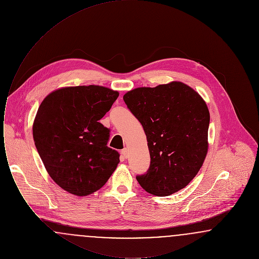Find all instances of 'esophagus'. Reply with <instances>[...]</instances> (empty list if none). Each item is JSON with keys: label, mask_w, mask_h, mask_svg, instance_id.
I'll list each match as a JSON object with an SVG mask.
<instances>
[{"label": "esophagus", "mask_w": 259, "mask_h": 259, "mask_svg": "<svg viewBox=\"0 0 259 259\" xmlns=\"http://www.w3.org/2000/svg\"><path fill=\"white\" fill-rule=\"evenodd\" d=\"M121 156H122V158H123V159L128 158V156H129V152H128V149H127V148H124V149L121 150Z\"/></svg>", "instance_id": "34e87169"}]
</instances>
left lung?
I'll return each mask as SVG.
<instances>
[{
  "label": "left lung",
  "instance_id": "left-lung-1",
  "mask_svg": "<svg viewBox=\"0 0 259 259\" xmlns=\"http://www.w3.org/2000/svg\"><path fill=\"white\" fill-rule=\"evenodd\" d=\"M124 102L143 125L150 155L148 172L137 181L148 193L169 196L197 175L208 153L209 111L182 81L126 92Z\"/></svg>",
  "mask_w": 259,
  "mask_h": 259
}]
</instances>
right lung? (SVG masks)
<instances>
[{"label": "right lung", "mask_w": 259, "mask_h": 259, "mask_svg": "<svg viewBox=\"0 0 259 259\" xmlns=\"http://www.w3.org/2000/svg\"><path fill=\"white\" fill-rule=\"evenodd\" d=\"M118 95L100 85L66 87L40 103L34 142L50 178L65 191L79 197L92 194L116 169L119 154L107 147L110 130L99 120Z\"/></svg>", "instance_id": "add662e5"}]
</instances>
